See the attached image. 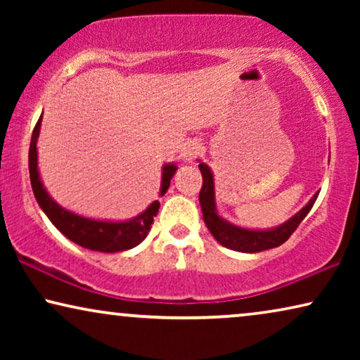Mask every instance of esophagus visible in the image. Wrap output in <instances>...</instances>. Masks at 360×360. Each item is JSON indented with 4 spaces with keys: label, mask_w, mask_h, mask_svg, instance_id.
Returning <instances> with one entry per match:
<instances>
[{
    "label": "esophagus",
    "mask_w": 360,
    "mask_h": 360,
    "mask_svg": "<svg viewBox=\"0 0 360 360\" xmlns=\"http://www.w3.org/2000/svg\"><path fill=\"white\" fill-rule=\"evenodd\" d=\"M201 152H203V147H201L200 142L196 141H190L186 142L184 146V149H181V159L185 162H193L196 157H198Z\"/></svg>",
    "instance_id": "esophagus-1"
}]
</instances>
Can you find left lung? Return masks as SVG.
<instances>
[{"label": "left lung", "mask_w": 360, "mask_h": 360, "mask_svg": "<svg viewBox=\"0 0 360 360\" xmlns=\"http://www.w3.org/2000/svg\"><path fill=\"white\" fill-rule=\"evenodd\" d=\"M200 172L203 176V185L200 190V205L203 211L205 224L208 226L210 233L224 248L239 250V252H262V250L274 249L282 245L290 236L295 233L300 223L307 218L309 210L313 208L319 193H314L313 198L308 201V205L303 210H300L293 218H290L287 223L280 224L278 228L269 231H252L244 229L239 226H234L224 221L216 211L214 203V180L213 174L206 164H200Z\"/></svg>", "instance_id": "8db88e82"}]
</instances>
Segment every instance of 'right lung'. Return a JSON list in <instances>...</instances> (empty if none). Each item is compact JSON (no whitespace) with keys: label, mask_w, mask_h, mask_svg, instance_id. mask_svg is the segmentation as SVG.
Here are the masks:
<instances>
[{"label":"right lung","mask_w":360,"mask_h":360,"mask_svg":"<svg viewBox=\"0 0 360 360\" xmlns=\"http://www.w3.org/2000/svg\"><path fill=\"white\" fill-rule=\"evenodd\" d=\"M42 116L39 117L36 127L32 131L31 146H29V175H31V185L34 196H36L39 206H41L51 223L60 231V233L73 243L82 248L98 250V252H121L136 248L149 234L150 226L154 223V216L160 208L159 201H154L144 213L136 216L134 219L124 221V223H112V221H96L83 218L72 211H67L58 206L44 188L41 176L37 170V137L41 131ZM162 174V188L160 195H164L170 186V180L176 172V165H164Z\"/></svg>","instance_id":"obj_1"}]
</instances>
